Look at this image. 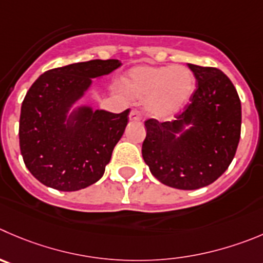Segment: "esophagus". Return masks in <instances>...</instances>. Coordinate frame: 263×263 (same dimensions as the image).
Returning <instances> with one entry per match:
<instances>
[{"label":"esophagus","instance_id":"obj_1","mask_svg":"<svg viewBox=\"0 0 263 263\" xmlns=\"http://www.w3.org/2000/svg\"><path fill=\"white\" fill-rule=\"evenodd\" d=\"M142 116L141 114H139V111H137V109H132L129 114V120L130 121H141Z\"/></svg>","mask_w":263,"mask_h":263}]
</instances>
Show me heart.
Instances as JSON below:
<instances>
[{"label":"heart","instance_id":"heart-1","mask_svg":"<svg viewBox=\"0 0 263 263\" xmlns=\"http://www.w3.org/2000/svg\"><path fill=\"white\" fill-rule=\"evenodd\" d=\"M132 96L143 98L154 116L166 119L181 111L194 91V77L182 66H137L122 79Z\"/></svg>","mask_w":263,"mask_h":263}]
</instances>
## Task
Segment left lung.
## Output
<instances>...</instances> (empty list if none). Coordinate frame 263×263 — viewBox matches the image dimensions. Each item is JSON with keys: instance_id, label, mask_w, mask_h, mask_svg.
<instances>
[{"instance_id": "1", "label": "left lung", "mask_w": 263, "mask_h": 263, "mask_svg": "<svg viewBox=\"0 0 263 263\" xmlns=\"http://www.w3.org/2000/svg\"><path fill=\"white\" fill-rule=\"evenodd\" d=\"M197 87L174 121L148 119L142 156L166 186L197 190L218 179L231 164L241 130V103L231 80L218 68L187 64ZM189 124L190 127L183 130Z\"/></svg>"}]
</instances>
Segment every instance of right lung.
<instances>
[{
	"instance_id": "right-lung-1",
	"label": "right lung",
	"mask_w": 263,
	"mask_h": 263,
	"mask_svg": "<svg viewBox=\"0 0 263 263\" xmlns=\"http://www.w3.org/2000/svg\"><path fill=\"white\" fill-rule=\"evenodd\" d=\"M121 66L117 59H94L50 69L27 91L22 103L19 144L24 164L42 184L77 191L102 178L129 119L121 114L81 107L67 119L91 79Z\"/></svg>"
}]
</instances>
